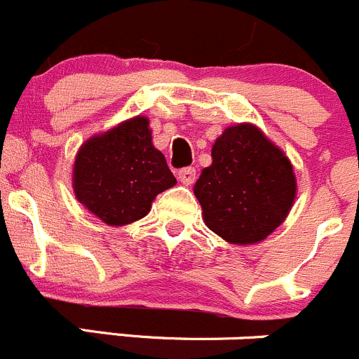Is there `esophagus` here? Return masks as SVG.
<instances>
[{
    "label": "esophagus",
    "mask_w": 359,
    "mask_h": 359,
    "mask_svg": "<svg viewBox=\"0 0 359 359\" xmlns=\"http://www.w3.org/2000/svg\"><path fill=\"white\" fill-rule=\"evenodd\" d=\"M177 177H179V180L182 184L191 186V184L194 182V179H196V168H194V166H186V168H180L179 173H177Z\"/></svg>",
    "instance_id": "1"
}]
</instances>
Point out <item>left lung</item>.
Returning a JSON list of instances; mask_svg holds the SVG:
<instances>
[{"instance_id": "1", "label": "left lung", "mask_w": 359, "mask_h": 359, "mask_svg": "<svg viewBox=\"0 0 359 359\" xmlns=\"http://www.w3.org/2000/svg\"><path fill=\"white\" fill-rule=\"evenodd\" d=\"M194 194L205 224L229 243L266 238L290 214L297 194L293 166L252 124L226 128L212 147Z\"/></svg>"}]
</instances>
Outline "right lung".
I'll list each match as a JSON object with an SVG mask.
<instances>
[{"label": "right lung", "instance_id": "1", "mask_svg": "<svg viewBox=\"0 0 359 359\" xmlns=\"http://www.w3.org/2000/svg\"><path fill=\"white\" fill-rule=\"evenodd\" d=\"M175 184L165 156L152 145L145 117L87 140L73 166L76 200L110 226L147 215L152 200Z\"/></svg>", "mask_w": 359, "mask_h": 359}]
</instances>
